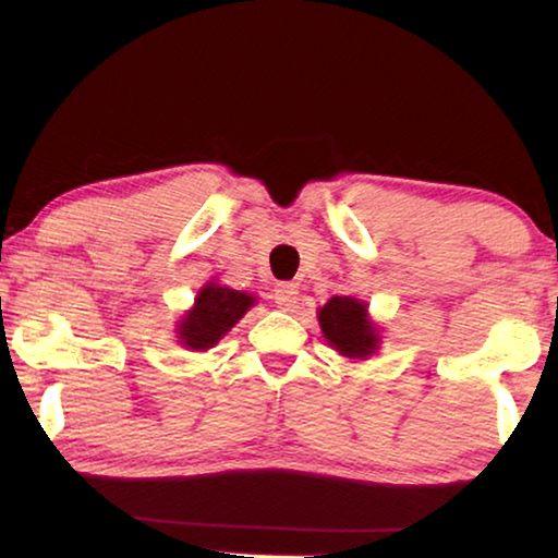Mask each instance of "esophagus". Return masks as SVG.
<instances>
[{
	"instance_id": "obj_1",
	"label": "esophagus",
	"mask_w": 558,
	"mask_h": 558,
	"mask_svg": "<svg viewBox=\"0 0 558 558\" xmlns=\"http://www.w3.org/2000/svg\"><path fill=\"white\" fill-rule=\"evenodd\" d=\"M272 301H276L280 311H293L298 303V288L293 282H278L276 290H272Z\"/></svg>"
}]
</instances>
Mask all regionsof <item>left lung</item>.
<instances>
[{
	"label": "left lung",
	"mask_w": 558,
	"mask_h": 558,
	"mask_svg": "<svg viewBox=\"0 0 558 558\" xmlns=\"http://www.w3.org/2000/svg\"><path fill=\"white\" fill-rule=\"evenodd\" d=\"M323 336L340 355L365 361L378 351V330L368 318V307L351 295H336L318 311Z\"/></svg>",
	"instance_id": "1"
}]
</instances>
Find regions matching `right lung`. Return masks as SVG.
Segmentation results:
<instances>
[{"label":"right lung","instance_id":"1","mask_svg":"<svg viewBox=\"0 0 558 558\" xmlns=\"http://www.w3.org/2000/svg\"><path fill=\"white\" fill-rule=\"evenodd\" d=\"M253 303V295L207 282L205 288H199L195 305L182 315L178 326L180 343L190 351H207L251 311Z\"/></svg>","mask_w":558,"mask_h":558}]
</instances>
